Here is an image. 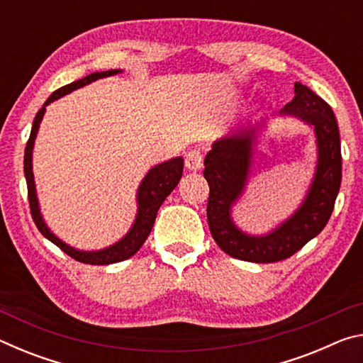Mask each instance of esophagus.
Instances as JSON below:
<instances>
[{"mask_svg":"<svg viewBox=\"0 0 363 363\" xmlns=\"http://www.w3.org/2000/svg\"><path fill=\"white\" fill-rule=\"evenodd\" d=\"M186 167L192 171L203 168V155L199 150H190L186 157Z\"/></svg>","mask_w":363,"mask_h":363,"instance_id":"esophagus-1","label":"esophagus"}]
</instances>
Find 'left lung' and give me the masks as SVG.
Returning a JSON list of instances; mask_svg holds the SVG:
<instances>
[{
  "label": "left lung",
  "mask_w": 363,
  "mask_h": 363,
  "mask_svg": "<svg viewBox=\"0 0 363 363\" xmlns=\"http://www.w3.org/2000/svg\"><path fill=\"white\" fill-rule=\"evenodd\" d=\"M270 116H291L315 131V176L301 203L290 217L264 234H250L233 219V208L246 193L259 139L269 116L218 138L205 157L203 176L210 184L206 216L218 247L248 262H275L290 257L327 225L341 186V143L331 107L314 91L294 83V97Z\"/></svg>",
  "instance_id": "1"
}]
</instances>
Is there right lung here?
Segmentation results:
<instances>
[{"instance_id": "right-lung-1", "label": "right lung", "mask_w": 363, "mask_h": 363, "mask_svg": "<svg viewBox=\"0 0 363 363\" xmlns=\"http://www.w3.org/2000/svg\"><path fill=\"white\" fill-rule=\"evenodd\" d=\"M123 70L115 69V70H106V72H94L91 75L84 77L82 79H77L70 84H65L62 88L49 96V99L43 104L40 112L36 113L32 126V133H30V139L26 147V157H23V173H26V181H27V189H28V201H30V211H32V216L38 230L45 235L49 242L72 256L73 259L86 264H96V266H107V264L120 262L125 261L128 257H131L138 253L143 247L144 242L149 237V233L155 223L157 213L160 206L164 201V199L173 192L177 184H179L182 177V168H184V158L182 157H174L167 162H162L152 167L147 174L143 177V181L139 182V187L136 190V216H134L133 224L125 235H123L118 242L108 245L106 248L101 250H79L72 247L62 238L57 237L56 233L51 230V227L46 224L45 216H43L41 208H40V200L38 194H36V184H35V174H33V147H35V139L36 134H38L40 125L43 121V116L46 113V107L49 104L60 99L67 94L73 93L75 89L83 88V86L97 82V79L107 78L118 75Z\"/></svg>"}]
</instances>
